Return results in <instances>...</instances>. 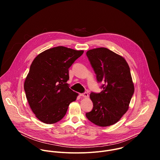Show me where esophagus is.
I'll use <instances>...</instances> for the list:
<instances>
[{
	"instance_id": "1",
	"label": "esophagus",
	"mask_w": 160,
	"mask_h": 160,
	"mask_svg": "<svg viewBox=\"0 0 160 160\" xmlns=\"http://www.w3.org/2000/svg\"><path fill=\"white\" fill-rule=\"evenodd\" d=\"M80 96L83 97V98H88V95L87 92H84L83 94H80Z\"/></svg>"
}]
</instances>
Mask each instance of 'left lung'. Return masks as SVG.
<instances>
[{
	"instance_id": "obj_1",
	"label": "left lung",
	"mask_w": 160,
	"mask_h": 160,
	"mask_svg": "<svg viewBox=\"0 0 160 160\" xmlns=\"http://www.w3.org/2000/svg\"><path fill=\"white\" fill-rule=\"evenodd\" d=\"M86 54L98 82H102L100 93L90 94L93 109L86 117L100 127L112 125L127 112L134 92L129 66L122 56L105 48L89 50Z\"/></svg>"
}]
</instances>
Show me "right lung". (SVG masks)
<instances>
[{"label": "right lung", "mask_w": 160, "mask_h": 160, "mask_svg": "<svg viewBox=\"0 0 160 160\" xmlns=\"http://www.w3.org/2000/svg\"><path fill=\"white\" fill-rule=\"evenodd\" d=\"M83 51L58 46L39 54L33 61L24 89L36 117L47 124L60 121L78 93L66 83L69 69Z\"/></svg>", "instance_id": "1"}]
</instances>
